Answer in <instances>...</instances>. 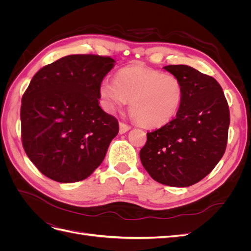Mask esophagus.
<instances>
[{"instance_id":"esophagus-1","label":"esophagus","mask_w":251,"mask_h":251,"mask_svg":"<svg viewBox=\"0 0 251 251\" xmlns=\"http://www.w3.org/2000/svg\"><path fill=\"white\" fill-rule=\"evenodd\" d=\"M131 126L125 124V123H119V133L120 134H125L126 133L128 130H130Z\"/></svg>"}]
</instances>
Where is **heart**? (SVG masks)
I'll list each match as a JSON object with an SVG mask.
<instances>
[{"label":"heart","mask_w":251,"mask_h":251,"mask_svg":"<svg viewBox=\"0 0 251 251\" xmlns=\"http://www.w3.org/2000/svg\"><path fill=\"white\" fill-rule=\"evenodd\" d=\"M100 94L110 111L130 101L132 115L146 127H160L177 115L183 100V87L178 77L142 66L118 71L115 80L104 79Z\"/></svg>","instance_id":"b5f03b06"}]
</instances>
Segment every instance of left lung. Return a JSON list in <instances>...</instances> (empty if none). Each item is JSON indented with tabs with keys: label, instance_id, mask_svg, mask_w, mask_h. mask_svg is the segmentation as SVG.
<instances>
[{
	"label": "left lung",
	"instance_id": "obj_1",
	"mask_svg": "<svg viewBox=\"0 0 251 251\" xmlns=\"http://www.w3.org/2000/svg\"><path fill=\"white\" fill-rule=\"evenodd\" d=\"M164 69L180 79L183 100L176 118L147 134L140 160L159 183L191 186L206 177L225 153L228 103L221 86L209 75L186 65Z\"/></svg>",
	"mask_w": 251,
	"mask_h": 251
}]
</instances>
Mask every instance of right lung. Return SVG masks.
Here are the masks:
<instances>
[{
  "label": "right lung",
  "mask_w": 251,
  "mask_h": 251,
  "mask_svg": "<svg viewBox=\"0 0 251 251\" xmlns=\"http://www.w3.org/2000/svg\"><path fill=\"white\" fill-rule=\"evenodd\" d=\"M110 56L73 54L43 67L22 97V143L45 176L72 183L88 178L119 131L98 100Z\"/></svg>",
  "instance_id": "right-lung-1"
}]
</instances>
